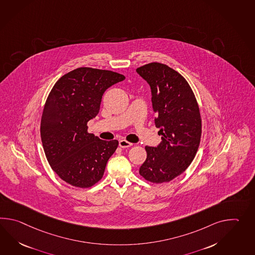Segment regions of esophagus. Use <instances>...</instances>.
<instances>
[{
	"label": "esophagus",
	"mask_w": 255,
	"mask_h": 255,
	"mask_svg": "<svg viewBox=\"0 0 255 255\" xmlns=\"http://www.w3.org/2000/svg\"><path fill=\"white\" fill-rule=\"evenodd\" d=\"M132 145V143H130L129 141H125V140H120L119 146L121 148L130 147Z\"/></svg>",
	"instance_id": "esophagus-1"
}]
</instances>
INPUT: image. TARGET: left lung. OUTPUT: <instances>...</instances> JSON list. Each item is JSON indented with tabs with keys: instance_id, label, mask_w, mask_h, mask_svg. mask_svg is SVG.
<instances>
[{
	"instance_id": "obj_1",
	"label": "left lung",
	"mask_w": 255,
	"mask_h": 255,
	"mask_svg": "<svg viewBox=\"0 0 255 255\" xmlns=\"http://www.w3.org/2000/svg\"><path fill=\"white\" fill-rule=\"evenodd\" d=\"M147 82L155 114L154 124L162 141L145 146L147 157L140 175L153 183L169 182L191 164L201 136V118L197 100L187 80L173 68L150 63L136 69Z\"/></svg>"
}]
</instances>
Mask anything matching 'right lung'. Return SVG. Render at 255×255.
I'll return each instance as SVG.
<instances>
[{"instance_id":"1","label":"right lung","mask_w":255,"mask_h":255,"mask_svg":"<svg viewBox=\"0 0 255 255\" xmlns=\"http://www.w3.org/2000/svg\"><path fill=\"white\" fill-rule=\"evenodd\" d=\"M122 74L79 68L53 87L41 119V139L52 169L64 181L90 187L102 179L108 160L119 142L88 132L87 124L100 112L104 92L125 80Z\"/></svg>"}]
</instances>
